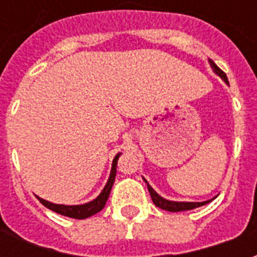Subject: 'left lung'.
Wrapping results in <instances>:
<instances>
[{
	"label": "left lung",
	"mask_w": 257,
	"mask_h": 257,
	"mask_svg": "<svg viewBox=\"0 0 257 257\" xmlns=\"http://www.w3.org/2000/svg\"><path fill=\"white\" fill-rule=\"evenodd\" d=\"M210 62V66H212V68L215 70V73L219 75V77H221V78L224 79V82H227L228 84V79H227V75L224 71H221L220 68L217 67L212 60H209ZM146 182V180H145ZM147 183V182H146ZM147 189H149V193H150L151 195V199H153V202L156 204V206H158V208H161V209L164 210H169V212H182V210H190V209H194V208H198V206H202V205L208 204V202H210L212 199H209V201H205V202H175V201H168V199L162 198V197H160L158 194L153 190V187H151L150 184L147 183Z\"/></svg>",
	"instance_id": "left-lung-1"
}]
</instances>
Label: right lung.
<instances>
[{
    "mask_svg": "<svg viewBox=\"0 0 257 257\" xmlns=\"http://www.w3.org/2000/svg\"><path fill=\"white\" fill-rule=\"evenodd\" d=\"M118 158H119V154H117L115 158H114V161H112L111 173H110V178H108V182H107L106 187L103 189V191H101L100 195H99L97 198L93 199V201H90L88 204L71 205V206H67V205L52 204V202L45 201V199L40 198V197H37V198L40 199V202H41L44 206H47L48 209L53 210V212H56L59 215L73 217V219H86V217H89V216L95 215V213L100 212V210L104 208V205H106L107 202V198H108V195H110L112 184H114V180H115Z\"/></svg>",
    "mask_w": 257,
    "mask_h": 257,
    "instance_id": "obj_1",
    "label": "right lung"
}]
</instances>
